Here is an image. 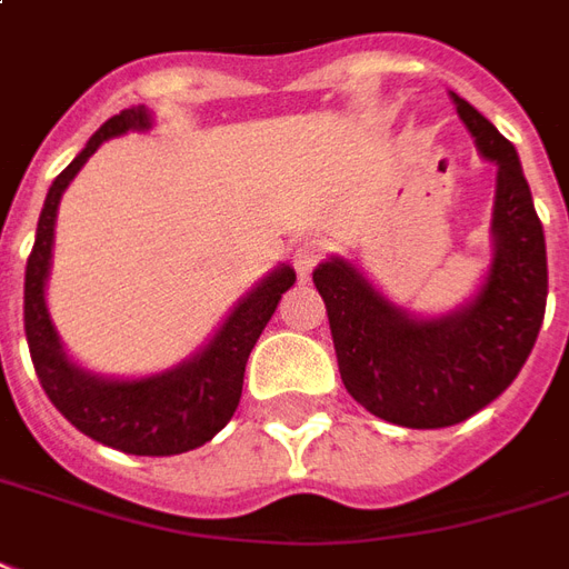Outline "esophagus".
Returning a JSON list of instances; mask_svg holds the SVG:
<instances>
[{"instance_id": "obj_1", "label": "esophagus", "mask_w": 569, "mask_h": 569, "mask_svg": "<svg viewBox=\"0 0 569 569\" xmlns=\"http://www.w3.org/2000/svg\"><path fill=\"white\" fill-rule=\"evenodd\" d=\"M323 254H327V242L323 239H302L300 246L293 249V267H297L300 276H309L311 269L323 260Z\"/></svg>"}]
</instances>
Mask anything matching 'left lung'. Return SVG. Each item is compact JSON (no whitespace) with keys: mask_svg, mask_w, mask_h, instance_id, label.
<instances>
[{"mask_svg":"<svg viewBox=\"0 0 569 569\" xmlns=\"http://www.w3.org/2000/svg\"><path fill=\"white\" fill-rule=\"evenodd\" d=\"M482 158L495 161L492 239L486 281L441 318H413L341 258L311 279L327 302L345 390L366 411L408 429H443L495 401L522 371L546 315L543 224L519 156L501 131L452 92Z\"/></svg>","mask_w":569,"mask_h":569,"instance_id":"left-lung-1","label":"left lung"}]
</instances>
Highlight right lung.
I'll return each mask as SVG.
<instances>
[{"mask_svg": "<svg viewBox=\"0 0 569 569\" xmlns=\"http://www.w3.org/2000/svg\"><path fill=\"white\" fill-rule=\"evenodd\" d=\"M147 128H152V113L147 107H128L107 119L80 149V156L53 179L38 219L36 246L26 260L23 327L38 381L71 426L92 441L131 456H177L203 447L228 426L242 396V375L251 348L272 318L281 293L297 281V272L288 263L272 269L258 288L233 306L207 348L191 360L179 362L177 369L134 381H113L68 360L44 300L59 200L77 170L107 138Z\"/></svg>", "mask_w": 569, "mask_h": 569, "instance_id": "obj_1", "label": "right lung"}]
</instances>
